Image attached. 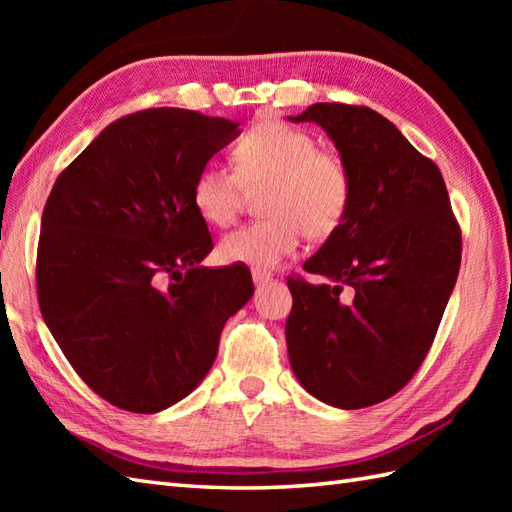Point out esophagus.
Returning a JSON list of instances; mask_svg holds the SVG:
<instances>
[{"instance_id":"obj_1","label":"esophagus","mask_w":512,"mask_h":512,"mask_svg":"<svg viewBox=\"0 0 512 512\" xmlns=\"http://www.w3.org/2000/svg\"><path fill=\"white\" fill-rule=\"evenodd\" d=\"M253 281L257 286H262V284H266V281H270V273H266V270L253 268Z\"/></svg>"}]
</instances>
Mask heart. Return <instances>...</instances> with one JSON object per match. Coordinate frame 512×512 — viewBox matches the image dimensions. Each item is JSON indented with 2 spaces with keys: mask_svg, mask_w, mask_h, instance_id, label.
Masks as SVG:
<instances>
[{
  "mask_svg": "<svg viewBox=\"0 0 512 512\" xmlns=\"http://www.w3.org/2000/svg\"><path fill=\"white\" fill-rule=\"evenodd\" d=\"M235 169L204 165L191 198L204 222L228 226L242 211L246 191H259L266 217L237 228L220 242L226 262L273 268L297 253L303 235L323 242L343 226L354 182L345 160L319 149L312 134L288 123H259L237 140Z\"/></svg>",
  "mask_w": 512,
  "mask_h": 512,
  "instance_id": "obj_1",
  "label": "heart"
}]
</instances>
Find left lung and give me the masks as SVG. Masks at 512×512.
<instances>
[{"label": "left lung", "instance_id": "obj_1", "mask_svg": "<svg viewBox=\"0 0 512 512\" xmlns=\"http://www.w3.org/2000/svg\"><path fill=\"white\" fill-rule=\"evenodd\" d=\"M290 121L321 125L352 173L343 226L288 277L292 372L341 409L383 402L418 372L462 259V231L436 162L365 105L314 103Z\"/></svg>", "mask_w": 512, "mask_h": 512}]
</instances>
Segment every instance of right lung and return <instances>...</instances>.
<instances>
[{
	"label": "right lung",
	"mask_w": 512,
	"mask_h": 512,
	"mask_svg": "<svg viewBox=\"0 0 512 512\" xmlns=\"http://www.w3.org/2000/svg\"><path fill=\"white\" fill-rule=\"evenodd\" d=\"M237 123L151 107L107 125L43 206L41 317L83 383L156 413L198 387L224 323L253 297L244 266L206 268L209 226L191 187Z\"/></svg>",
	"instance_id": "add662e5"
}]
</instances>
